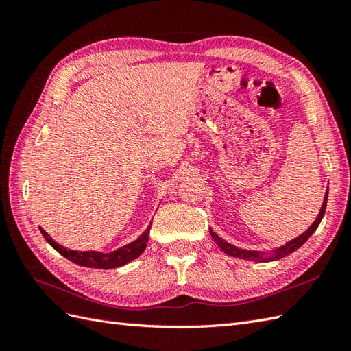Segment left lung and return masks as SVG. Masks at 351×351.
<instances>
[{
  "label": "left lung",
  "instance_id": "left-lung-1",
  "mask_svg": "<svg viewBox=\"0 0 351 351\" xmlns=\"http://www.w3.org/2000/svg\"><path fill=\"white\" fill-rule=\"evenodd\" d=\"M327 195H329V190L326 191L323 205H322V210H319L315 221L312 223V225L306 230H304L303 234H300L299 237H295L294 240H291V241L285 243L283 245H280V247H278V249L264 250V252H261V250H245V249H241V247H237V245L228 243L226 240H223V238L215 234L211 228H210V234L214 238L215 244H217L219 247L221 249V252H225L226 255H229V256H234V258H238V259L255 261V263H268V261H276V259L285 258V256L291 255V253H293V252H295L299 247H302V245L309 240V237L317 230L318 225H319V223H322V220L324 217L326 205H327Z\"/></svg>",
  "mask_w": 351,
  "mask_h": 351
}]
</instances>
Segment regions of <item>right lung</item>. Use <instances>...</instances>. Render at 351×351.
I'll return each instance as SVG.
<instances>
[{
    "instance_id": "obj_1",
    "label": "right lung",
    "mask_w": 351,
    "mask_h": 351,
    "mask_svg": "<svg viewBox=\"0 0 351 351\" xmlns=\"http://www.w3.org/2000/svg\"><path fill=\"white\" fill-rule=\"evenodd\" d=\"M40 232L43 235L45 240H47L52 247H54L60 255H63L64 258H68L71 263L73 264H78L81 267H88V268H117V267H122L125 264L131 263V261L137 259L141 253L145 252L146 249V244L149 240V232H151V225H149L145 232L141 234L137 240H134L132 243H128L122 245V247H119L113 252H108V253H104V252H96V250H87V252H80V250H72L64 247V245L56 243L52 240V237L48 235L47 232L42 228Z\"/></svg>"
}]
</instances>
